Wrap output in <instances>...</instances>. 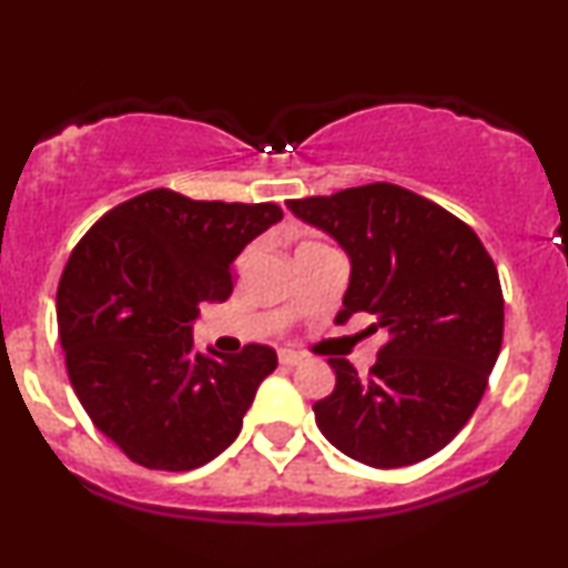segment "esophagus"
I'll list each match as a JSON object with an SVG mask.
<instances>
[{
	"instance_id": "obj_1",
	"label": "esophagus",
	"mask_w": 568,
	"mask_h": 568,
	"mask_svg": "<svg viewBox=\"0 0 568 568\" xmlns=\"http://www.w3.org/2000/svg\"><path fill=\"white\" fill-rule=\"evenodd\" d=\"M277 357H280V365H285V367H296L304 362V354L291 352V349H280Z\"/></svg>"
}]
</instances>
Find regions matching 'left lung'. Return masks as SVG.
<instances>
[{"mask_svg":"<svg viewBox=\"0 0 568 568\" xmlns=\"http://www.w3.org/2000/svg\"><path fill=\"white\" fill-rule=\"evenodd\" d=\"M352 258L336 323L367 312L386 344L371 373L331 357L336 388L314 402L333 447L371 468H402L447 447L479 407L503 346L497 266L474 230L434 201L373 182L288 201Z\"/></svg>","mask_w":568,"mask_h":568,"instance_id":"obj_1","label":"left lung"}]
</instances>
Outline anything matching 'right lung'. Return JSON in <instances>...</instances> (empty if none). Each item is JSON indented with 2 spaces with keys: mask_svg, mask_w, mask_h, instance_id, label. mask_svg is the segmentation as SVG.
<instances>
[{
  "mask_svg": "<svg viewBox=\"0 0 568 568\" xmlns=\"http://www.w3.org/2000/svg\"><path fill=\"white\" fill-rule=\"evenodd\" d=\"M283 219L275 203L148 190L102 214L58 285V333L81 407L129 460L193 470L241 434L275 349L193 346L201 304L227 302L241 251Z\"/></svg>",
  "mask_w": 568,
  "mask_h": 568,
  "instance_id": "1",
  "label": "right lung"
}]
</instances>
